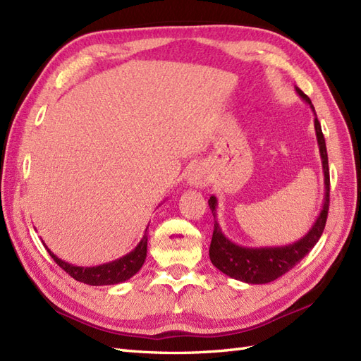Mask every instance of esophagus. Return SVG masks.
<instances>
[{"instance_id":"1","label":"esophagus","mask_w":361,"mask_h":361,"mask_svg":"<svg viewBox=\"0 0 361 361\" xmlns=\"http://www.w3.org/2000/svg\"><path fill=\"white\" fill-rule=\"evenodd\" d=\"M185 179H187V183L190 185V187H196V188L207 187L209 182L208 171L204 170V167L200 164L192 165V167L187 171V178Z\"/></svg>"}]
</instances>
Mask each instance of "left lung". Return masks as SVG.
I'll list each match as a JSON object with an SVG mask.
<instances>
[{
    "label": "left lung",
    "mask_w": 361,
    "mask_h": 361,
    "mask_svg": "<svg viewBox=\"0 0 361 361\" xmlns=\"http://www.w3.org/2000/svg\"><path fill=\"white\" fill-rule=\"evenodd\" d=\"M296 92L302 100L310 104L311 111L314 114V130L319 144L320 159H322L324 180H325V197L322 203V209L317 216L313 226L305 233L304 237L298 241L286 246H267V247H247L240 246L231 241L217 221V197L211 196L208 200L209 208L214 216V232L209 246V258L214 266H216L223 274L238 279L247 284H267L282 276L290 269H293L298 262L304 258L307 253L314 247L320 235L325 229L328 209H329V169H328V153L326 144L322 133V128L317 120L314 106L308 99V95L302 92L298 86Z\"/></svg>",
    "instance_id": "8db88e82"
}]
</instances>
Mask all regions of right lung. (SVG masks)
<instances>
[{"label":"right lung","instance_id":"1","mask_svg":"<svg viewBox=\"0 0 361 361\" xmlns=\"http://www.w3.org/2000/svg\"><path fill=\"white\" fill-rule=\"evenodd\" d=\"M147 229H145L141 241L136 245V247L132 252L128 253V255L94 267L70 264V262L57 258L50 249L45 245L44 246L48 250V253H50V257L57 262V266H61L66 274L73 276L75 281L90 286H114L130 279L135 274H138L140 269L142 267L145 257H147Z\"/></svg>","mask_w":361,"mask_h":361}]
</instances>
